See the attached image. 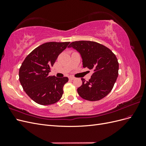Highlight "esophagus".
I'll return each instance as SVG.
<instances>
[{"label": "esophagus", "mask_w": 146, "mask_h": 146, "mask_svg": "<svg viewBox=\"0 0 146 146\" xmlns=\"http://www.w3.org/2000/svg\"><path fill=\"white\" fill-rule=\"evenodd\" d=\"M69 78V80H74V79H75V77H70Z\"/></svg>", "instance_id": "1"}]
</instances>
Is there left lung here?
I'll list each match as a JSON object with an SVG mask.
<instances>
[{"instance_id": "1", "label": "left lung", "mask_w": 146, "mask_h": 146, "mask_svg": "<svg viewBox=\"0 0 146 146\" xmlns=\"http://www.w3.org/2000/svg\"><path fill=\"white\" fill-rule=\"evenodd\" d=\"M68 47L80 53L83 68L94 71L89 81L82 78V85L77 89L78 95L90 101L99 100L107 96L118 76L119 63L116 55L108 47L94 41H74Z\"/></svg>"}]
</instances>
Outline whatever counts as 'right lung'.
Returning a JSON list of instances; mask_svg holds the SVG:
<instances>
[{
    "instance_id": "1",
    "label": "right lung",
    "mask_w": 146,
    "mask_h": 146,
    "mask_svg": "<svg viewBox=\"0 0 146 146\" xmlns=\"http://www.w3.org/2000/svg\"><path fill=\"white\" fill-rule=\"evenodd\" d=\"M70 42L44 43L31 52L22 63L19 81L31 99L42 105L57 102L63 94L68 78L49 76L51 68Z\"/></svg>"
}]
</instances>
